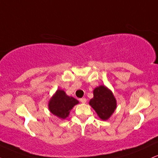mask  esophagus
<instances>
[{
    "label": "esophagus",
    "mask_w": 158,
    "mask_h": 158,
    "mask_svg": "<svg viewBox=\"0 0 158 158\" xmlns=\"http://www.w3.org/2000/svg\"><path fill=\"white\" fill-rule=\"evenodd\" d=\"M79 100H80V102L81 103H85V102H87V99H85V98H81V99H79Z\"/></svg>",
    "instance_id": "esophagus-1"
}]
</instances>
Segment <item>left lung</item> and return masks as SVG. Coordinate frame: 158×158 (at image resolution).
Wrapping results in <instances>:
<instances>
[{
    "instance_id": "1",
    "label": "left lung",
    "mask_w": 158,
    "mask_h": 158,
    "mask_svg": "<svg viewBox=\"0 0 158 158\" xmlns=\"http://www.w3.org/2000/svg\"><path fill=\"white\" fill-rule=\"evenodd\" d=\"M89 104L102 120L109 118L117 108L113 94L104 85L94 90V98L90 99Z\"/></svg>"
}]
</instances>
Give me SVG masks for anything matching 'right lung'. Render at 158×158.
<instances>
[{
	"label": "right lung",
	"mask_w": 158,
	"mask_h": 158,
	"mask_svg": "<svg viewBox=\"0 0 158 158\" xmlns=\"http://www.w3.org/2000/svg\"><path fill=\"white\" fill-rule=\"evenodd\" d=\"M79 103V101L73 97L66 95L64 90H57L56 93L50 99L49 109L54 115L61 119L68 117L70 110Z\"/></svg>",
	"instance_id": "add662e5"
}]
</instances>
